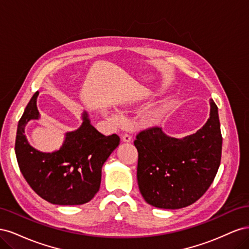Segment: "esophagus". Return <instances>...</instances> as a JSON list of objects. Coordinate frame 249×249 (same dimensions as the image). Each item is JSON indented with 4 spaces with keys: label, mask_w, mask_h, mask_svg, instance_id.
Returning a JSON list of instances; mask_svg holds the SVG:
<instances>
[{
    "label": "esophagus",
    "mask_w": 249,
    "mask_h": 249,
    "mask_svg": "<svg viewBox=\"0 0 249 249\" xmlns=\"http://www.w3.org/2000/svg\"><path fill=\"white\" fill-rule=\"evenodd\" d=\"M122 139H123L124 142H131L132 137H131V135H129V134H124V135H123Z\"/></svg>",
    "instance_id": "34e87169"
}]
</instances>
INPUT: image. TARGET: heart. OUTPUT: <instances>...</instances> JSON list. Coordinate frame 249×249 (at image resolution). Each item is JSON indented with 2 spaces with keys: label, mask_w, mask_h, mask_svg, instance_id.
I'll use <instances>...</instances> for the list:
<instances>
[{
  "label": "heart",
  "mask_w": 249,
  "mask_h": 249,
  "mask_svg": "<svg viewBox=\"0 0 249 249\" xmlns=\"http://www.w3.org/2000/svg\"><path fill=\"white\" fill-rule=\"evenodd\" d=\"M111 117H112V119H114V120H115V122H117V120H119V118H120V117H119V115H117V114H114V115H112Z\"/></svg>",
  "instance_id": "obj_1"
}]
</instances>
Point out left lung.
<instances>
[{"mask_svg":"<svg viewBox=\"0 0 249 249\" xmlns=\"http://www.w3.org/2000/svg\"><path fill=\"white\" fill-rule=\"evenodd\" d=\"M210 107L205 125L182 139L170 137L157 126L137 135V180L149 205L169 210L188 207L213 183L221 160L222 136L213 100Z\"/></svg>","mask_w":249,"mask_h":249,"instance_id":"8db88e82","label":"left lung"}]
</instances>
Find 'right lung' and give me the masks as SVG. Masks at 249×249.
Listing matches in <instances>:
<instances>
[{
	"instance_id": "right-lung-1",
	"label": "right lung",
	"mask_w": 249,
	"mask_h": 249,
	"mask_svg": "<svg viewBox=\"0 0 249 249\" xmlns=\"http://www.w3.org/2000/svg\"><path fill=\"white\" fill-rule=\"evenodd\" d=\"M38 94L34 93L18 122L16 155L19 169L30 187L53 205H83L99 191L103 165L120 139L116 134H101L84 111L81 126L65 134L58 150L43 153L34 148L27 140L25 127L30 120L40 118L36 104Z\"/></svg>"
}]
</instances>
